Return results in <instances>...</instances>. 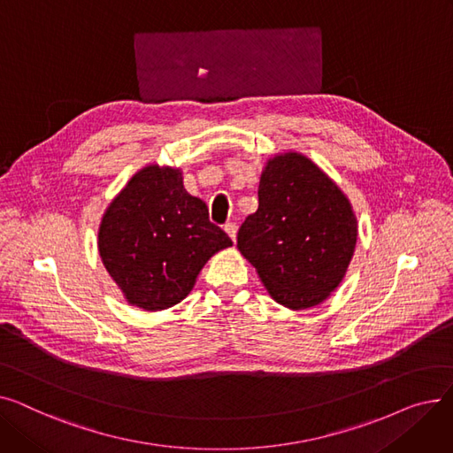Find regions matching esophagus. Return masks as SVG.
<instances>
[{"label":"esophagus","mask_w":453,"mask_h":453,"mask_svg":"<svg viewBox=\"0 0 453 453\" xmlns=\"http://www.w3.org/2000/svg\"><path fill=\"white\" fill-rule=\"evenodd\" d=\"M224 231L229 234V239L234 242L236 241V224L234 222H227L226 226H224Z\"/></svg>","instance_id":"1"}]
</instances>
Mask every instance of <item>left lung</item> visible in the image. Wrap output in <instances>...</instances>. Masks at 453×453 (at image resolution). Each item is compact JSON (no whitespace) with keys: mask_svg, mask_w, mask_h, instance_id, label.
Wrapping results in <instances>:
<instances>
[{"mask_svg":"<svg viewBox=\"0 0 453 453\" xmlns=\"http://www.w3.org/2000/svg\"><path fill=\"white\" fill-rule=\"evenodd\" d=\"M358 220L336 181L299 152L270 157L258 181V209L239 229L236 248L268 294L290 311L321 304L343 280Z\"/></svg>","mask_w":453,"mask_h":453,"instance_id":"1","label":"left lung"}]
</instances>
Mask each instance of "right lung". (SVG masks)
<instances>
[{"label":"right lung","instance_id":"obj_1","mask_svg":"<svg viewBox=\"0 0 453 453\" xmlns=\"http://www.w3.org/2000/svg\"><path fill=\"white\" fill-rule=\"evenodd\" d=\"M97 246L127 303L157 312L185 299L207 260L233 242L187 193L181 169L152 163L106 207Z\"/></svg>","mask_w":453,"mask_h":453}]
</instances>
